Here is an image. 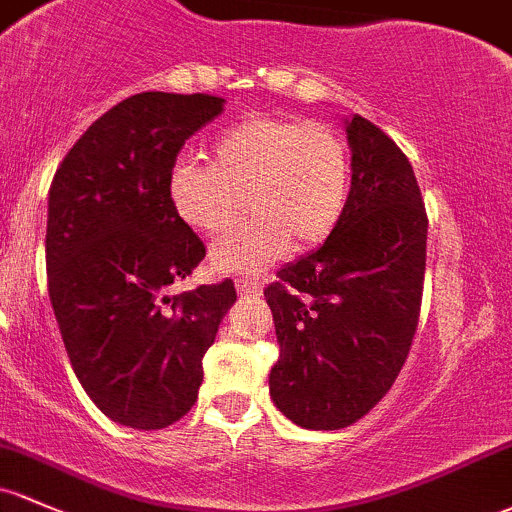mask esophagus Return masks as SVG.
<instances>
[{
    "instance_id": "obj_1",
    "label": "esophagus",
    "mask_w": 512,
    "mask_h": 512,
    "mask_svg": "<svg viewBox=\"0 0 512 512\" xmlns=\"http://www.w3.org/2000/svg\"><path fill=\"white\" fill-rule=\"evenodd\" d=\"M234 285H236V293H239V295H249V298H258V295L263 293L261 283H256V280L236 278Z\"/></svg>"
}]
</instances>
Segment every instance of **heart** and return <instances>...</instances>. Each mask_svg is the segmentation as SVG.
<instances>
[{"mask_svg":"<svg viewBox=\"0 0 512 512\" xmlns=\"http://www.w3.org/2000/svg\"><path fill=\"white\" fill-rule=\"evenodd\" d=\"M168 197L183 224L222 236L241 214L251 219L214 244L219 273H256L295 249L317 246L342 222L351 197V156L329 126L300 117H249L207 151V166L180 163Z\"/></svg>","mask_w":512,"mask_h":512,"instance_id":"heart-1","label":"heart"}]
</instances>
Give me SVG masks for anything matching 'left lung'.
<instances>
[{"instance_id":"8db88e82","label":"left lung","mask_w":512,"mask_h":512,"mask_svg":"<svg viewBox=\"0 0 512 512\" xmlns=\"http://www.w3.org/2000/svg\"><path fill=\"white\" fill-rule=\"evenodd\" d=\"M351 197L342 222L263 290L280 346L276 408L305 430H342L398 378L417 329L427 214L405 153L376 124L344 122Z\"/></svg>"}]
</instances>
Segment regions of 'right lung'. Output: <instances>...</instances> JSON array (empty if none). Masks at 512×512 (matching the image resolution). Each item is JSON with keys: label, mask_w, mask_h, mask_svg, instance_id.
Returning a JSON list of instances; mask_svg holds the SVG:
<instances>
[{"label": "right lung", "mask_w": 512, "mask_h": 512, "mask_svg": "<svg viewBox=\"0 0 512 512\" xmlns=\"http://www.w3.org/2000/svg\"><path fill=\"white\" fill-rule=\"evenodd\" d=\"M222 97L141 92L75 141L48 192V295L80 386L109 420L161 430L195 405L232 280L173 295L205 246L168 197L175 156Z\"/></svg>", "instance_id": "add662e5"}]
</instances>
